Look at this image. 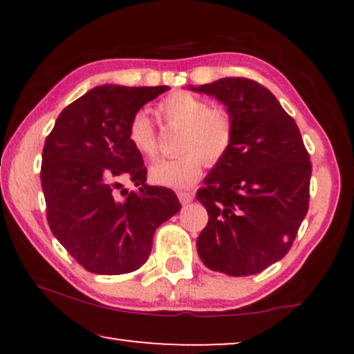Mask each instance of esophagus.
I'll list each match as a JSON object with an SVG mask.
<instances>
[{
  "mask_svg": "<svg viewBox=\"0 0 354 354\" xmlns=\"http://www.w3.org/2000/svg\"><path fill=\"white\" fill-rule=\"evenodd\" d=\"M177 196L182 205H188V203L193 201V193L190 192H177Z\"/></svg>",
  "mask_w": 354,
  "mask_h": 354,
  "instance_id": "1",
  "label": "esophagus"
}]
</instances>
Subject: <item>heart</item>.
Wrapping results in <instances>:
<instances>
[{"label": "heart", "mask_w": 354, "mask_h": 354, "mask_svg": "<svg viewBox=\"0 0 354 354\" xmlns=\"http://www.w3.org/2000/svg\"><path fill=\"white\" fill-rule=\"evenodd\" d=\"M158 113L169 127L180 129L177 158L154 164L149 177L159 185L188 188L200 180L206 162H221L235 138L234 114L224 106H209L207 100L190 91H176L159 101ZM127 138L135 151L147 159L159 156L156 129L143 111L133 114Z\"/></svg>", "instance_id": "1"}]
</instances>
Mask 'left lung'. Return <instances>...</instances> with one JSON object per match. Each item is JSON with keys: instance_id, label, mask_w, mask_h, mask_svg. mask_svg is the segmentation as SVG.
Masks as SVG:
<instances>
[{"instance_id": "obj_1", "label": "left lung", "mask_w": 354, "mask_h": 354, "mask_svg": "<svg viewBox=\"0 0 354 354\" xmlns=\"http://www.w3.org/2000/svg\"><path fill=\"white\" fill-rule=\"evenodd\" d=\"M195 90L216 96L235 119L230 151L196 192L209 216L198 254L217 272L259 274L288 253L308 214L309 153L292 115L256 80L225 77Z\"/></svg>"}]
</instances>
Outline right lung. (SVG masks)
I'll use <instances>...</instances> for the list:
<instances>
[{
    "label": "right lung",
    "mask_w": 354,
    "mask_h": 354,
    "mask_svg": "<svg viewBox=\"0 0 354 354\" xmlns=\"http://www.w3.org/2000/svg\"><path fill=\"white\" fill-rule=\"evenodd\" d=\"M162 86L101 85L62 109L41 154L46 219L82 268L119 275L142 268L151 253L154 232L180 211L176 193L147 185L142 154L127 138V125ZM130 180L138 192L117 196Z\"/></svg>",
    "instance_id": "obj_1"
}]
</instances>
